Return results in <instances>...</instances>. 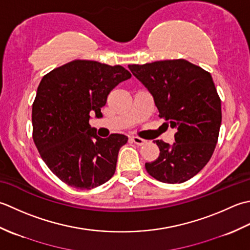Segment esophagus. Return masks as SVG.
<instances>
[{
    "instance_id": "1",
    "label": "esophagus",
    "mask_w": 250,
    "mask_h": 250,
    "mask_svg": "<svg viewBox=\"0 0 250 250\" xmlns=\"http://www.w3.org/2000/svg\"><path fill=\"white\" fill-rule=\"evenodd\" d=\"M131 140H132V142H135V144L138 146H144L145 144H146V140L141 139V138H139V137H136V136H132Z\"/></svg>"
}]
</instances>
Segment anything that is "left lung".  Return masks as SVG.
I'll return each instance as SVG.
<instances>
[{"mask_svg":"<svg viewBox=\"0 0 250 250\" xmlns=\"http://www.w3.org/2000/svg\"><path fill=\"white\" fill-rule=\"evenodd\" d=\"M151 95L164 126L176 129L175 142L155 140L160 155L146 163L149 175L164 183H182L210 160L221 125V100L212 78L185 59L129 64Z\"/></svg>","mask_w":250,"mask_h":250,"instance_id":"1","label":"left lung"}]
</instances>
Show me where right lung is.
I'll list each match as a JSON object with an SVG mask.
<instances>
[{"label": "right lung", "instance_id": "1", "mask_svg": "<svg viewBox=\"0 0 250 250\" xmlns=\"http://www.w3.org/2000/svg\"><path fill=\"white\" fill-rule=\"evenodd\" d=\"M131 78L122 65L73 60L43 76L32 104L33 141L45 164L68 186L90 190L114 175L128 138H100L89 125L101 118L110 91Z\"/></svg>", "mask_w": 250, "mask_h": 250}]
</instances>
